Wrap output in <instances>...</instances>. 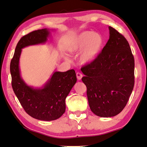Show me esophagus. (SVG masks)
Wrapping results in <instances>:
<instances>
[{
  "mask_svg": "<svg viewBox=\"0 0 147 147\" xmlns=\"http://www.w3.org/2000/svg\"><path fill=\"white\" fill-rule=\"evenodd\" d=\"M82 76H83L82 74L81 73H80V72H78V73H76V77H77V78H78V80H80L82 78Z\"/></svg>",
  "mask_w": 147,
  "mask_h": 147,
  "instance_id": "obj_1",
  "label": "esophagus"
}]
</instances>
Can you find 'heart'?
Instances as JSON below:
<instances>
[{"label": "heart", "instance_id": "obj_1", "mask_svg": "<svg viewBox=\"0 0 147 147\" xmlns=\"http://www.w3.org/2000/svg\"><path fill=\"white\" fill-rule=\"evenodd\" d=\"M103 44V37L100 33L85 31L71 40L68 51L72 53L81 51L80 60L83 64H88L94 62L100 55Z\"/></svg>", "mask_w": 147, "mask_h": 147}]
</instances>
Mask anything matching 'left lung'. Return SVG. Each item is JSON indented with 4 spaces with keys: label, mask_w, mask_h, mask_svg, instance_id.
Listing matches in <instances>:
<instances>
[{
    "label": "left lung",
    "mask_w": 147,
    "mask_h": 147,
    "mask_svg": "<svg viewBox=\"0 0 147 147\" xmlns=\"http://www.w3.org/2000/svg\"><path fill=\"white\" fill-rule=\"evenodd\" d=\"M109 29V39L102 51L82 69L90 110L102 118L121 113L134 85V59L129 42L115 29Z\"/></svg>",
    "instance_id": "left-lung-1"
}]
</instances>
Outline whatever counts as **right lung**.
Segmentation results:
<instances>
[{
  "instance_id": "add662e5",
  "label": "right lung",
  "mask_w": 147,
  "mask_h": 147,
  "mask_svg": "<svg viewBox=\"0 0 147 147\" xmlns=\"http://www.w3.org/2000/svg\"><path fill=\"white\" fill-rule=\"evenodd\" d=\"M53 30L38 29L22 37L10 64L12 87L21 105L29 116L42 121L57 119L65 113L66 97L77 81L75 71H53L43 86L34 87L28 85L21 76L20 58L23 48L45 44Z\"/></svg>"
}]
</instances>
